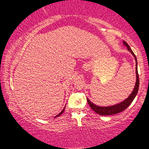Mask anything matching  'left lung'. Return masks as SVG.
Masks as SVG:
<instances>
[{
	"label": "left lung",
	"mask_w": 149,
	"mask_h": 149,
	"mask_svg": "<svg viewBox=\"0 0 149 149\" xmlns=\"http://www.w3.org/2000/svg\"><path fill=\"white\" fill-rule=\"evenodd\" d=\"M123 45L127 47V50L130 51L131 53L133 54V56H134L135 61H136V68H135V70H136V84L135 85V88L133 89V92L132 93L129 97L127 99H126L124 101H122L120 102L119 104L113 105V106H110V107H99V106L95 105V104H93V102H91L89 100V99H87V100L88 102V104H89L90 107L92 108V109L95 111V112L97 113V114L101 115V116H109V115H113V114H118V113H120L121 112H122L124 110H125L131 104V103L133 102V99H135V96L137 95L138 90H139V74H138V70H137V58H136L135 54L133 53V52L132 51V50L131 49L130 47L129 46L127 42L125 41H123Z\"/></svg>",
	"instance_id": "1"
}]
</instances>
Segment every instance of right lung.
I'll use <instances>...</instances> for the list:
<instances>
[{"label":"right lung","mask_w":149,"mask_h":149,"mask_svg":"<svg viewBox=\"0 0 149 149\" xmlns=\"http://www.w3.org/2000/svg\"><path fill=\"white\" fill-rule=\"evenodd\" d=\"M64 108H65V107L64 108V109H63L62 111H61V112H60V113H59V114H58V115H56V116H55V118H56V117H58L59 116H60V115H61L62 114V113L63 112H64Z\"/></svg>","instance_id":"1"}]
</instances>
